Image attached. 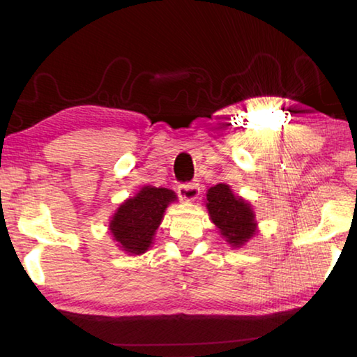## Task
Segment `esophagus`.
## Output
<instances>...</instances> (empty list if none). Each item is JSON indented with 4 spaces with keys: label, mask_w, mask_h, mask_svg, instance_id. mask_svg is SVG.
I'll return each instance as SVG.
<instances>
[{
    "label": "esophagus",
    "mask_w": 357,
    "mask_h": 357,
    "mask_svg": "<svg viewBox=\"0 0 357 357\" xmlns=\"http://www.w3.org/2000/svg\"><path fill=\"white\" fill-rule=\"evenodd\" d=\"M200 193V187H198L197 183H184L178 187V195L181 197V200L185 202H193Z\"/></svg>",
    "instance_id": "obj_1"
}]
</instances>
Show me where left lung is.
I'll list each match as a JSON object with an SVG mask.
<instances>
[{
  "label": "left lung",
  "mask_w": 357,
  "mask_h": 357,
  "mask_svg": "<svg viewBox=\"0 0 357 357\" xmlns=\"http://www.w3.org/2000/svg\"><path fill=\"white\" fill-rule=\"evenodd\" d=\"M206 208L211 220L234 249L255 236L257 220L250 203L234 195L228 184L211 187L206 193Z\"/></svg>",
  "instance_id": "8db88e82"
}]
</instances>
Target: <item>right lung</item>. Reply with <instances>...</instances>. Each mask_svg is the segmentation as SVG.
I'll use <instances>...</instances> for the list:
<instances>
[{"instance_id": "right-lung-1", "label": "right lung", "mask_w": 357, "mask_h": 357, "mask_svg": "<svg viewBox=\"0 0 357 357\" xmlns=\"http://www.w3.org/2000/svg\"><path fill=\"white\" fill-rule=\"evenodd\" d=\"M174 200L176 193L173 190L153 185H144L135 197L128 198L113 214L108 227L119 249L130 255L146 252L153 244L167 206Z\"/></svg>"}]
</instances>
